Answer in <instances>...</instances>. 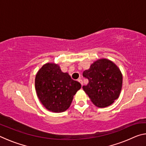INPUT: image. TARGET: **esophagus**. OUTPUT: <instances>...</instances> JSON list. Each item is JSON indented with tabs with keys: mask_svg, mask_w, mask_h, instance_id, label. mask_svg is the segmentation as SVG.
Masks as SVG:
<instances>
[{
	"mask_svg": "<svg viewBox=\"0 0 146 146\" xmlns=\"http://www.w3.org/2000/svg\"><path fill=\"white\" fill-rule=\"evenodd\" d=\"M78 81L81 84V85H82V86H83V81H82V79H81V78H78Z\"/></svg>",
	"mask_w": 146,
	"mask_h": 146,
	"instance_id": "34e87169",
	"label": "esophagus"
}]
</instances>
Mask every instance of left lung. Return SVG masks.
<instances>
[{
  "label": "left lung",
  "mask_w": 146,
  "mask_h": 146,
  "mask_svg": "<svg viewBox=\"0 0 146 146\" xmlns=\"http://www.w3.org/2000/svg\"><path fill=\"white\" fill-rule=\"evenodd\" d=\"M83 76L89 80L83 90L97 107L110 106L119 97L122 75L113 62L105 58L98 60L84 71Z\"/></svg>",
  "instance_id": "left-lung-1"
}]
</instances>
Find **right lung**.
<instances>
[{"mask_svg": "<svg viewBox=\"0 0 146 146\" xmlns=\"http://www.w3.org/2000/svg\"><path fill=\"white\" fill-rule=\"evenodd\" d=\"M80 88V84L71 79L68 73H63L57 64H44L36 75V94L50 111L60 113L68 110Z\"/></svg>", "mask_w": 146, "mask_h": 146, "instance_id": "add662e5", "label": "right lung"}]
</instances>
